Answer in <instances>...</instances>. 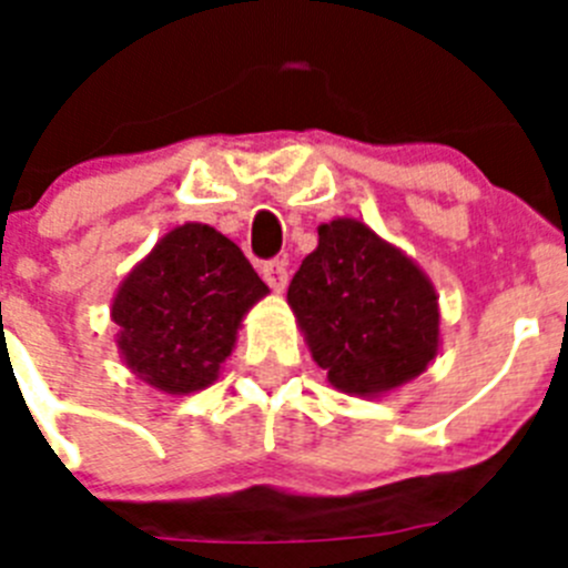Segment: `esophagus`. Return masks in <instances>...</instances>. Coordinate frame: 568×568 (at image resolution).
Instances as JSON below:
<instances>
[{"label":"esophagus","instance_id":"1","mask_svg":"<svg viewBox=\"0 0 568 568\" xmlns=\"http://www.w3.org/2000/svg\"><path fill=\"white\" fill-rule=\"evenodd\" d=\"M261 275H264V281H267L273 290H284V287H287V281H290L287 261H284V258L264 261V264H261Z\"/></svg>","mask_w":568,"mask_h":568}]
</instances>
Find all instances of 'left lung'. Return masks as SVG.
<instances>
[{
	"mask_svg": "<svg viewBox=\"0 0 568 568\" xmlns=\"http://www.w3.org/2000/svg\"><path fill=\"white\" fill-rule=\"evenodd\" d=\"M329 384L355 395L413 381L438 353V298L413 261L353 219L321 224L287 293Z\"/></svg>",
	"mask_w": 568,
	"mask_h": 568,
	"instance_id": "left-lung-1",
	"label": "left lung"
}]
</instances>
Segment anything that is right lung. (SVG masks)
Listing matches in <instances>:
<instances>
[{"label":"right lung","instance_id":"obj_1","mask_svg":"<svg viewBox=\"0 0 568 568\" xmlns=\"http://www.w3.org/2000/svg\"><path fill=\"white\" fill-rule=\"evenodd\" d=\"M267 284L233 241L207 224L164 235L113 301L119 346L139 378L164 393L213 384L235 329Z\"/></svg>","mask_w":568,"mask_h":568}]
</instances>
